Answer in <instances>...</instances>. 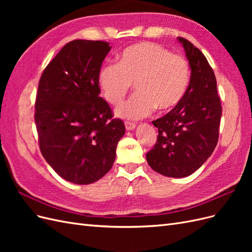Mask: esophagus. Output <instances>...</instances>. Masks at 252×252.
Instances as JSON below:
<instances>
[{
  "label": "esophagus",
  "instance_id": "obj_1",
  "mask_svg": "<svg viewBox=\"0 0 252 252\" xmlns=\"http://www.w3.org/2000/svg\"><path fill=\"white\" fill-rule=\"evenodd\" d=\"M135 126L136 125L134 123H132V122H129V121L125 122V127H126L127 130H133V129L135 128Z\"/></svg>",
  "mask_w": 252,
  "mask_h": 252
}]
</instances>
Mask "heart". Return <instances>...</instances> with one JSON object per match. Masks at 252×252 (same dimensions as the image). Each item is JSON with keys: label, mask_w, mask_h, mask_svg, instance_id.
<instances>
[{"label": "heart", "mask_w": 252, "mask_h": 252, "mask_svg": "<svg viewBox=\"0 0 252 252\" xmlns=\"http://www.w3.org/2000/svg\"><path fill=\"white\" fill-rule=\"evenodd\" d=\"M97 80L105 100L113 106L122 103L134 84L136 93L116 113L139 120L156 107L170 110L182 101L190 82V67L183 56L158 44L142 42L122 51L118 64L102 66Z\"/></svg>", "instance_id": "obj_1"}]
</instances>
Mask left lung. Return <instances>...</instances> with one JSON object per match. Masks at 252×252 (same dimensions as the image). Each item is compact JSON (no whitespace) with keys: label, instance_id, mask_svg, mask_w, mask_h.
Wrapping results in <instances>:
<instances>
[{"label":"left lung","instance_id":"1","mask_svg":"<svg viewBox=\"0 0 252 252\" xmlns=\"http://www.w3.org/2000/svg\"><path fill=\"white\" fill-rule=\"evenodd\" d=\"M191 69L182 101L164 117L152 121L158 140L146 158L158 173L185 178L207 161L219 140L222 105L215 72L202 51L184 37H178Z\"/></svg>","mask_w":252,"mask_h":252}]
</instances>
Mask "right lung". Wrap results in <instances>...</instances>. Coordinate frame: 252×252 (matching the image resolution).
Segmentation results:
<instances>
[{
    "label": "right lung",
    "instance_id": "1",
    "mask_svg": "<svg viewBox=\"0 0 252 252\" xmlns=\"http://www.w3.org/2000/svg\"><path fill=\"white\" fill-rule=\"evenodd\" d=\"M109 43L74 40L45 68L35 98L34 121L42 156L61 178L87 185L103 178L125 133L120 119L98 96V71Z\"/></svg>",
    "mask_w": 252,
    "mask_h": 252
}]
</instances>
